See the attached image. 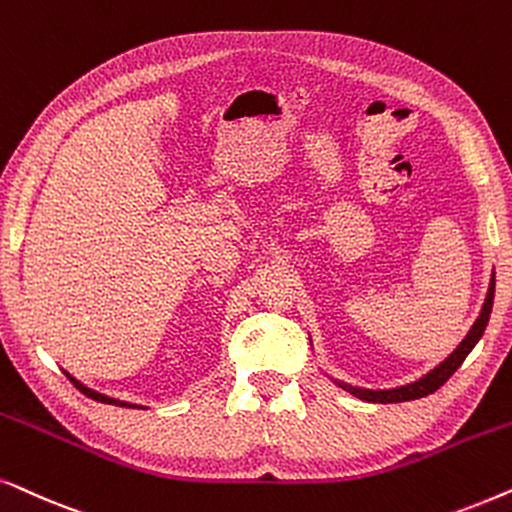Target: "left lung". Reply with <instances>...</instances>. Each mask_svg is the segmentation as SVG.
<instances>
[{
	"instance_id": "left-lung-1",
	"label": "left lung",
	"mask_w": 512,
	"mask_h": 512,
	"mask_svg": "<svg viewBox=\"0 0 512 512\" xmlns=\"http://www.w3.org/2000/svg\"><path fill=\"white\" fill-rule=\"evenodd\" d=\"M494 288H496V274L492 271V278H489V288H487V297H485V302H482L480 316L475 318L473 325H470L468 335L461 339L459 346H456V349L449 353V356L442 360V363L435 365L433 370H428L426 374H421L419 379L410 381V384L393 386V388H377V391H374V388H365V386H351L342 379L330 377V374H327V377L335 381L339 388H344L346 393L356 395L358 400H365V403H384V405L386 403H405V400H417V398H424V395L435 393L449 377H452L456 370H459L468 353L475 349V344H478L480 337L485 335V327L489 323V316H492Z\"/></svg>"
}]
</instances>
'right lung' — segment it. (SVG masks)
<instances>
[{
    "mask_svg": "<svg viewBox=\"0 0 512 512\" xmlns=\"http://www.w3.org/2000/svg\"><path fill=\"white\" fill-rule=\"evenodd\" d=\"M65 374H67V377H70L72 384L77 386L81 393L88 395V398H91V400H98V403H105V405H117V407H133V410H138V407H140V410H145V405H138V403H126V400H119V398H109V395L100 393V391H93V388H88L86 384H81V381H79V379H74L70 372H65Z\"/></svg>",
    "mask_w": 512,
    "mask_h": 512,
    "instance_id": "obj_1",
    "label": "right lung"
}]
</instances>
